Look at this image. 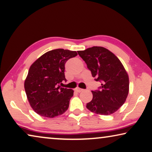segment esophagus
<instances>
[{
	"mask_svg": "<svg viewBox=\"0 0 152 152\" xmlns=\"http://www.w3.org/2000/svg\"><path fill=\"white\" fill-rule=\"evenodd\" d=\"M75 90L77 92H82L83 89H81V88H77L75 89Z\"/></svg>",
	"mask_w": 152,
	"mask_h": 152,
	"instance_id": "esophagus-1",
	"label": "esophagus"
}]
</instances>
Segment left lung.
Listing matches in <instances>:
<instances>
[{
  "mask_svg": "<svg viewBox=\"0 0 152 152\" xmlns=\"http://www.w3.org/2000/svg\"><path fill=\"white\" fill-rule=\"evenodd\" d=\"M78 54L85 61L95 81L101 86L92 91L93 98L86 104L93 113L109 115L123 105L129 91V79L120 60L107 49L94 46Z\"/></svg>",
  "mask_w": 152,
  "mask_h": 152,
  "instance_id": "1",
  "label": "left lung"
}]
</instances>
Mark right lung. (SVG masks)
<instances>
[{"mask_svg":"<svg viewBox=\"0 0 152 152\" xmlns=\"http://www.w3.org/2000/svg\"><path fill=\"white\" fill-rule=\"evenodd\" d=\"M77 55L75 51L56 49L44 53L30 66L24 88L30 106L39 115L54 118L68 109L73 90L59 84L66 81L65 63Z\"/></svg>","mask_w":152,"mask_h":152,"instance_id":"add662e5","label":"right lung"}]
</instances>
